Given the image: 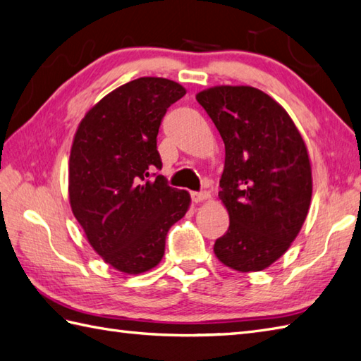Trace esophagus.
Segmentation results:
<instances>
[{
    "label": "esophagus",
    "mask_w": 361,
    "mask_h": 361,
    "mask_svg": "<svg viewBox=\"0 0 361 361\" xmlns=\"http://www.w3.org/2000/svg\"><path fill=\"white\" fill-rule=\"evenodd\" d=\"M190 197H192V202L198 203V202L206 200V198H209V192L208 190H200V192H192L190 194Z\"/></svg>",
    "instance_id": "1"
}]
</instances>
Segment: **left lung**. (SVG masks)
<instances>
[{"mask_svg":"<svg viewBox=\"0 0 361 361\" xmlns=\"http://www.w3.org/2000/svg\"><path fill=\"white\" fill-rule=\"evenodd\" d=\"M197 102L225 142L219 198L229 228L214 252L233 270L260 271L288 250L307 217V149L287 111L257 88L214 87Z\"/></svg>","mask_w":361,"mask_h":361,"instance_id":"left-lung-1","label":"left lung"}]
</instances>
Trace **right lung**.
<instances>
[{
    "label": "right lung",
    "mask_w": 361,
    "mask_h": 361,
    "mask_svg": "<svg viewBox=\"0 0 361 361\" xmlns=\"http://www.w3.org/2000/svg\"><path fill=\"white\" fill-rule=\"evenodd\" d=\"M186 94L173 80L141 78L91 109L74 136L70 202L91 247L119 271L137 274L163 259L169 229L190 197L157 173L158 130Z\"/></svg>",
    "instance_id": "right-lung-1"
}]
</instances>
